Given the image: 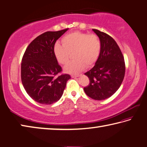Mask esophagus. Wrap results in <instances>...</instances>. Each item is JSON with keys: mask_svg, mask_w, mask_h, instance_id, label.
<instances>
[{"mask_svg": "<svg viewBox=\"0 0 147 147\" xmlns=\"http://www.w3.org/2000/svg\"><path fill=\"white\" fill-rule=\"evenodd\" d=\"M71 77H72V78H76V77H79V76H77V75H71Z\"/></svg>", "mask_w": 147, "mask_h": 147, "instance_id": "1", "label": "esophagus"}]
</instances>
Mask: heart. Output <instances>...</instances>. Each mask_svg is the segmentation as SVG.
I'll return each instance as SVG.
<instances>
[{
  "instance_id": "heart-1",
  "label": "heart",
  "mask_w": 147,
  "mask_h": 147,
  "mask_svg": "<svg viewBox=\"0 0 147 147\" xmlns=\"http://www.w3.org/2000/svg\"><path fill=\"white\" fill-rule=\"evenodd\" d=\"M63 45L56 43L54 47V53L57 61L61 65L67 63L71 53L74 60L66 65L65 71L77 74L86 65L90 67L98 59L101 51V43L97 36L94 34L75 31L65 35L62 38Z\"/></svg>"
}]
</instances>
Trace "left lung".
Returning <instances> with one entry per match:
<instances>
[{
    "label": "left lung",
    "mask_w": 147,
    "mask_h": 147,
    "mask_svg": "<svg viewBox=\"0 0 147 147\" xmlns=\"http://www.w3.org/2000/svg\"><path fill=\"white\" fill-rule=\"evenodd\" d=\"M101 43V51L95 66L84 74L90 84L84 88L90 98L102 100L111 96L121 84L125 65L121 51L115 40L97 29H93Z\"/></svg>",
    "instance_id": "obj_1"
}]
</instances>
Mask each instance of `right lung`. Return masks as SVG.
Segmentation results:
<instances>
[{"label": "right lung", "mask_w": 147, "mask_h": 147, "mask_svg": "<svg viewBox=\"0 0 147 147\" xmlns=\"http://www.w3.org/2000/svg\"><path fill=\"white\" fill-rule=\"evenodd\" d=\"M68 29L47 31L38 36L26 49L21 63V79L27 93L34 101L50 105L63 95L70 75L61 74L54 53L57 40Z\"/></svg>", "instance_id": "add662e5"}]
</instances>
